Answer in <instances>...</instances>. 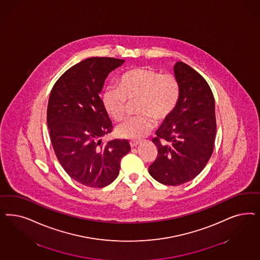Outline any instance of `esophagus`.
<instances>
[{
	"mask_svg": "<svg viewBox=\"0 0 260 260\" xmlns=\"http://www.w3.org/2000/svg\"><path fill=\"white\" fill-rule=\"evenodd\" d=\"M140 141H131L130 142V145H131V147H136L138 144H140Z\"/></svg>",
	"mask_w": 260,
	"mask_h": 260,
	"instance_id": "1",
	"label": "esophagus"
}]
</instances>
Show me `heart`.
Instances as JSON below:
<instances>
[{"instance_id": "heart-1", "label": "heart", "mask_w": 260, "mask_h": 260, "mask_svg": "<svg viewBox=\"0 0 260 260\" xmlns=\"http://www.w3.org/2000/svg\"><path fill=\"white\" fill-rule=\"evenodd\" d=\"M180 85L172 74H160L150 68H136L123 74L119 87H109L103 93V104L110 116L121 121L127 114L128 102H134L139 116L117 127V133L128 139H141L153 127V118L166 119L176 107Z\"/></svg>"}]
</instances>
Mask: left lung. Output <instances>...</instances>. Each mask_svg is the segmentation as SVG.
<instances>
[{
	"mask_svg": "<svg viewBox=\"0 0 260 260\" xmlns=\"http://www.w3.org/2000/svg\"><path fill=\"white\" fill-rule=\"evenodd\" d=\"M174 74L179 101L152 140L158 155L148 168L151 176L167 185L184 184L201 172L212 155L216 134L214 98L208 82L181 61Z\"/></svg>",
	"mask_w": 260,
	"mask_h": 260,
	"instance_id": "8db88e82",
	"label": "left lung"
}]
</instances>
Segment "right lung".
<instances>
[{"label": "right lung", "instance_id": "1", "mask_svg": "<svg viewBox=\"0 0 260 260\" xmlns=\"http://www.w3.org/2000/svg\"><path fill=\"white\" fill-rule=\"evenodd\" d=\"M123 62L85 59L60 76L50 92L47 122L54 153L68 175L89 187L111 184L119 173L120 159L130 151L127 140H101L113 125L100 93L106 77Z\"/></svg>", "mask_w": 260, "mask_h": 260}]
</instances>
